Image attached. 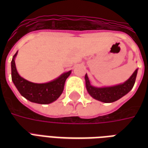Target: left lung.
Listing matches in <instances>:
<instances>
[{"label":"left lung","instance_id":"1","mask_svg":"<svg viewBox=\"0 0 148 148\" xmlns=\"http://www.w3.org/2000/svg\"><path fill=\"white\" fill-rule=\"evenodd\" d=\"M137 74H138V69L135 70V71L134 72L131 77L124 84L114 87L102 88H95L90 85L88 75L86 74V88L90 96L95 99L105 103H111L121 98L133 88L134 84L135 83Z\"/></svg>","mask_w":148,"mask_h":148}]
</instances>
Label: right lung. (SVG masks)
Returning <instances> with one entry per match:
<instances>
[{
    "label": "right lung",
    "mask_w": 148,
    "mask_h": 148,
    "mask_svg": "<svg viewBox=\"0 0 148 148\" xmlns=\"http://www.w3.org/2000/svg\"><path fill=\"white\" fill-rule=\"evenodd\" d=\"M11 61V78L20 94L28 101L40 104H47L56 101L62 94L66 79L71 71L63 74L54 81L46 84H34L20 76L15 67L14 58Z\"/></svg>",
    "instance_id": "1"
}]
</instances>
